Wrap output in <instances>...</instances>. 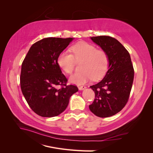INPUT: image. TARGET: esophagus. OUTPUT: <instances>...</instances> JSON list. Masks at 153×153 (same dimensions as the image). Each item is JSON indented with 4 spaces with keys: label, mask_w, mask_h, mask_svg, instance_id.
Returning <instances> with one entry per match:
<instances>
[{
    "label": "esophagus",
    "mask_w": 153,
    "mask_h": 153,
    "mask_svg": "<svg viewBox=\"0 0 153 153\" xmlns=\"http://www.w3.org/2000/svg\"><path fill=\"white\" fill-rule=\"evenodd\" d=\"M86 88L85 86H78V89L80 90H83V89H85Z\"/></svg>",
    "instance_id": "1"
}]
</instances>
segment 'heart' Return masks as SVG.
<instances>
[{"mask_svg": "<svg viewBox=\"0 0 153 153\" xmlns=\"http://www.w3.org/2000/svg\"><path fill=\"white\" fill-rule=\"evenodd\" d=\"M71 52L62 51L59 53L57 62L59 66L67 74H71L75 61L80 63L82 71L70 77L74 84H82L93 79L100 80L107 71L108 55L105 51L97 50L95 46L86 42H79L71 47Z\"/></svg>", "mask_w": 153, "mask_h": 153, "instance_id": "obj_1", "label": "heart"}]
</instances>
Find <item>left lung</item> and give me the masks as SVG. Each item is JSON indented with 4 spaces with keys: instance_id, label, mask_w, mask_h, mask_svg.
I'll list each match as a JSON object with an SVG mask.
<instances>
[{
    "instance_id": "left-lung-1",
    "label": "left lung",
    "mask_w": 153,
    "mask_h": 153,
    "mask_svg": "<svg viewBox=\"0 0 153 153\" xmlns=\"http://www.w3.org/2000/svg\"><path fill=\"white\" fill-rule=\"evenodd\" d=\"M91 39L108 54L109 69L102 80L90 87L95 99L89 109L96 116L108 117L119 112L128 101L134 69L128 51L116 39L108 36Z\"/></svg>"
}]
</instances>
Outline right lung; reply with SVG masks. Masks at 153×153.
<instances>
[{"label":"right lung","mask_w":153,"mask_h":153,"mask_svg":"<svg viewBox=\"0 0 153 153\" xmlns=\"http://www.w3.org/2000/svg\"><path fill=\"white\" fill-rule=\"evenodd\" d=\"M72 40L71 38H47L37 41L22 62V92L30 108L41 117L61 114L71 96L78 91L76 85H67L68 79L57 62L59 53Z\"/></svg>","instance_id":"add662e5"}]
</instances>
